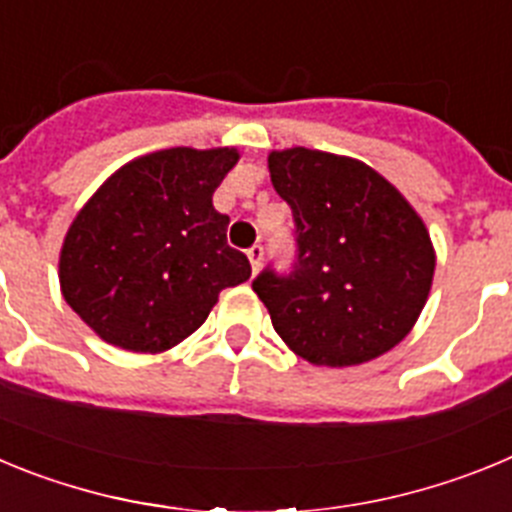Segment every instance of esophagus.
<instances>
[{
  "instance_id": "34e87169",
  "label": "esophagus",
  "mask_w": 512,
  "mask_h": 512,
  "mask_svg": "<svg viewBox=\"0 0 512 512\" xmlns=\"http://www.w3.org/2000/svg\"><path fill=\"white\" fill-rule=\"evenodd\" d=\"M246 256H248V261H251V269H253V274H256V271H259V266H261V259H264V248L259 246V243H256V246H251L246 251Z\"/></svg>"
}]
</instances>
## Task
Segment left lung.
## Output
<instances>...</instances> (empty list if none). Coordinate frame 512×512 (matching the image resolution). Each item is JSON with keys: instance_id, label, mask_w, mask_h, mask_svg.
Returning a JSON list of instances; mask_svg holds the SVG:
<instances>
[{"instance_id": "left-lung-1", "label": "left lung", "mask_w": 512, "mask_h": 512, "mask_svg": "<svg viewBox=\"0 0 512 512\" xmlns=\"http://www.w3.org/2000/svg\"><path fill=\"white\" fill-rule=\"evenodd\" d=\"M269 174L297 228L295 271L253 282L279 338L315 366L387 354L431 295L436 248L423 217L359 158L295 146L269 153Z\"/></svg>"}]
</instances>
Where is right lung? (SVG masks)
Masks as SVG:
<instances>
[{
  "mask_svg": "<svg viewBox=\"0 0 512 512\" xmlns=\"http://www.w3.org/2000/svg\"><path fill=\"white\" fill-rule=\"evenodd\" d=\"M238 148H164L104 179L76 212L58 256L63 300L102 341L161 354L207 320L225 287L251 277L228 246L212 192Z\"/></svg>",
  "mask_w": 512,
  "mask_h": 512,
  "instance_id": "1",
  "label": "right lung"
}]
</instances>
